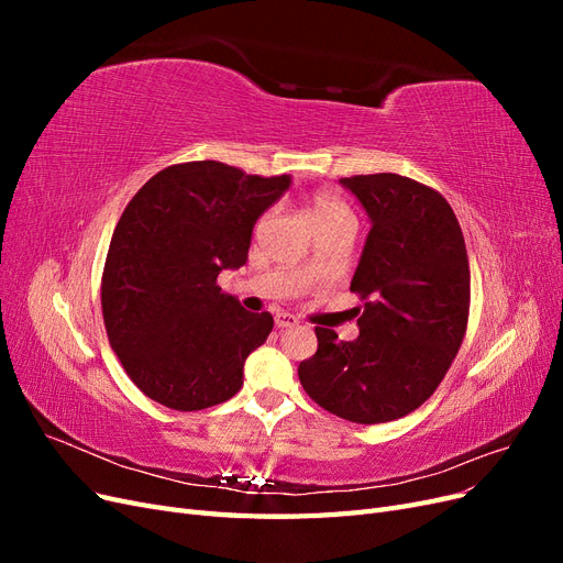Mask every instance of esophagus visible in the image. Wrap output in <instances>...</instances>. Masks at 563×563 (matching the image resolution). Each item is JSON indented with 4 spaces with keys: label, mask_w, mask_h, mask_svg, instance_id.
Here are the masks:
<instances>
[{
    "label": "esophagus",
    "mask_w": 563,
    "mask_h": 563,
    "mask_svg": "<svg viewBox=\"0 0 563 563\" xmlns=\"http://www.w3.org/2000/svg\"><path fill=\"white\" fill-rule=\"evenodd\" d=\"M300 323V319L298 317H294V314H288V312H279L277 317H275V327L277 329H294V327H298Z\"/></svg>",
    "instance_id": "esophagus-1"
}]
</instances>
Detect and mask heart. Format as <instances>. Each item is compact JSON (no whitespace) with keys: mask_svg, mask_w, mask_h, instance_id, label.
Returning a JSON list of instances; mask_svg holds the SVG:
<instances>
[{"mask_svg":"<svg viewBox=\"0 0 563 563\" xmlns=\"http://www.w3.org/2000/svg\"><path fill=\"white\" fill-rule=\"evenodd\" d=\"M310 213H312L314 223H319V220H323V218H333V216L350 213V211H347L345 203L340 201L338 197H333V195H329V192H319V195H314V199H312Z\"/></svg>","mask_w":563,"mask_h":563,"instance_id":"obj_1","label":"heart"}]
</instances>
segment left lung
Listing matches in <instances>:
<instances>
[{
	"label": "left lung",
	"instance_id": "left-lung-1",
	"mask_svg": "<svg viewBox=\"0 0 563 563\" xmlns=\"http://www.w3.org/2000/svg\"><path fill=\"white\" fill-rule=\"evenodd\" d=\"M362 201L371 232L350 291L364 300L360 338L317 327L300 362L310 399L350 422L404 418L428 401L463 345L470 263L449 201L399 174L340 178Z\"/></svg>",
	"mask_w": 563,
	"mask_h": 563
}]
</instances>
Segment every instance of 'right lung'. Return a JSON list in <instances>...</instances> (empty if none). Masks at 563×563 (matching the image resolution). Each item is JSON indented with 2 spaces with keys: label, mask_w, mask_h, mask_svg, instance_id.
<instances>
[{
  "label": "right lung",
  "mask_w": 563,
  "mask_h": 563,
  "mask_svg": "<svg viewBox=\"0 0 563 563\" xmlns=\"http://www.w3.org/2000/svg\"><path fill=\"white\" fill-rule=\"evenodd\" d=\"M291 176H249L185 162L152 176L114 228L100 302L114 354L145 397L174 411L223 404L244 385L246 356L275 319L246 312L218 275L242 267L258 216Z\"/></svg>",
  "instance_id": "right-lung-1"
}]
</instances>
